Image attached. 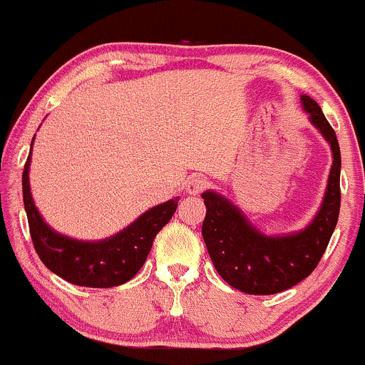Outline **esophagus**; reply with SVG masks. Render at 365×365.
I'll list each match as a JSON object with an SVG mask.
<instances>
[{"label":"esophagus","instance_id":"esophagus-1","mask_svg":"<svg viewBox=\"0 0 365 365\" xmlns=\"http://www.w3.org/2000/svg\"><path fill=\"white\" fill-rule=\"evenodd\" d=\"M205 188H207V180L200 177V175H194V177L187 180V192L190 195H199Z\"/></svg>","mask_w":365,"mask_h":365}]
</instances>
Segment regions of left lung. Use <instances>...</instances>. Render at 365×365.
<instances>
[{
  "instance_id": "obj_1",
  "label": "left lung",
  "mask_w": 365,
  "mask_h": 365,
  "mask_svg": "<svg viewBox=\"0 0 365 365\" xmlns=\"http://www.w3.org/2000/svg\"><path fill=\"white\" fill-rule=\"evenodd\" d=\"M302 108L323 138L330 143L333 165L323 204L304 230L284 236H267L230 200L216 192L202 194L205 219L202 236L217 274L241 292L267 296L299 284L316 269L335 231L340 212V146L335 130L319 105L301 96Z\"/></svg>"
}]
</instances>
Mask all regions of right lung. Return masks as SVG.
<instances>
[{
  "instance_id": "right-lung-1",
  "label": "right lung",
  "mask_w": 365,
  "mask_h": 365,
  "mask_svg": "<svg viewBox=\"0 0 365 365\" xmlns=\"http://www.w3.org/2000/svg\"><path fill=\"white\" fill-rule=\"evenodd\" d=\"M29 166L30 155L21 175V187L35 252L51 272L81 287H115L133 279L146 262L156 235L163 230L178 205V197L163 202L107 240H73L43 222L30 194Z\"/></svg>"
}]
</instances>
